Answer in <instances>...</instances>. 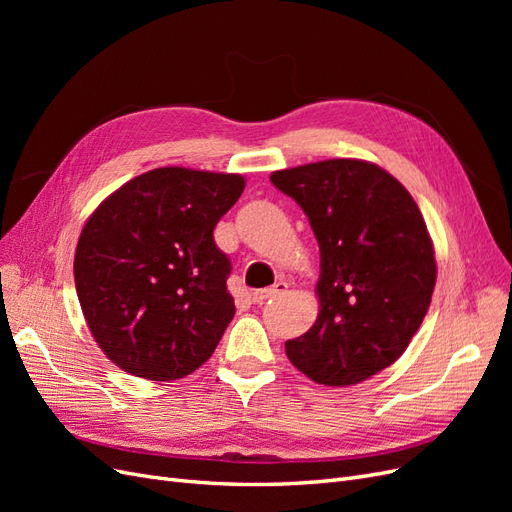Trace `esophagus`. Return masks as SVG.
I'll return each instance as SVG.
<instances>
[{"mask_svg": "<svg viewBox=\"0 0 512 512\" xmlns=\"http://www.w3.org/2000/svg\"><path fill=\"white\" fill-rule=\"evenodd\" d=\"M286 290H288V284H286V282H277V284H273L271 288L252 292V301H254V303H265V301H269V299L280 297V294H284Z\"/></svg>", "mask_w": 512, "mask_h": 512, "instance_id": "esophagus-1", "label": "esophagus"}]
</instances>
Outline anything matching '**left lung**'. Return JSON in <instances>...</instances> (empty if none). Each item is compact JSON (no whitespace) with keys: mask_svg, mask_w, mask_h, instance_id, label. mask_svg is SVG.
Segmentation results:
<instances>
[{"mask_svg":"<svg viewBox=\"0 0 512 512\" xmlns=\"http://www.w3.org/2000/svg\"><path fill=\"white\" fill-rule=\"evenodd\" d=\"M320 247L314 327L288 339L290 363L324 386H350L393 365L427 314L436 256L421 209L384 168L352 158L275 170Z\"/></svg>","mask_w":512,"mask_h":512,"instance_id":"1","label":"left lung"}]
</instances>
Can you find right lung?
<instances>
[{"mask_svg":"<svg viewBox=\"0 0 512 512\" xmlns=\"http://www.w3.org/2000/svg\"><path fill=\"white\" fill-rule=\"evenodd\" d=\"M243 188L241 175L164 166L89 215L74 284L91 335L117 367L168 382L213 354L235 316L230 260L213 228Z\"/></svg>","mask_w":512,"mask_h":512,"instance_id":"right-lung-1","label":"right lung"}]
</instances>
